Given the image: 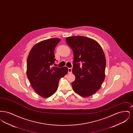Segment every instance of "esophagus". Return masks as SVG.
<instances>
[{
  "mask_svg": "<svg viewBox=\"0 0 133 133\" xmlns=\"http://www.w3.org/2000/svg\"><path fill=\"white\" fill-rule=\"evenodd\" d=\"M72 68H68V73H69V74H70V73H72Z\"/></svg>",
  "mask_w": 133,
  "mask_h": 133,
  "instance_id": "1",
  "label": "esophagus"
}]
</instances>
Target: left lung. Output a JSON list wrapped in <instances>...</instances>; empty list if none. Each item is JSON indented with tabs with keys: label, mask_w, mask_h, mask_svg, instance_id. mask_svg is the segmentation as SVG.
I'll list each match as a JSON object with an SVG mask.
<instances>
[{
	"label": "left lung",
	"mask_w": 133,
	"mask_h": 133,
	"mask_svg": "<svg viewBox=\"0 0 133 133\" xmlns=\"http://www.w3.org/2000/svg\"><path fill=\"white\" fill-rule=\"evenodd\" d=\"M66 41L74 53L72 73L75 80L71 84L73 90L84 97L94 94L105 77L106 62L101 46L95 40L81 36L67 37Z\"/></svg>",
	"instance_id": "left-lung-1"
}]
</instances>
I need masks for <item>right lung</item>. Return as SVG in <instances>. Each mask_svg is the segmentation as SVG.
I'll use <instances>...</instances> for the list:
<instances>
[{"label": "right lung", "mask_w": 133, "mask_h": 133, "mask_svg": "<svg viewBox=\"0 0 133 133\" xmlns=\"http://www.w3.org/2000/svg\"><path fill=\"white\" fill-rule=\"evenodd\" d=\"M61 40L51 38L38 42L30 51L27 60L26 74L35 92L48 98L57 91L59 80L66 75V67H52L56 59L54 49Z\"/></svg>", "instance_id": "1"}]
</instances>
